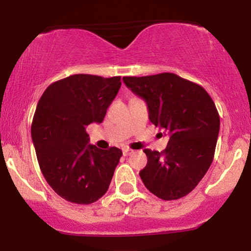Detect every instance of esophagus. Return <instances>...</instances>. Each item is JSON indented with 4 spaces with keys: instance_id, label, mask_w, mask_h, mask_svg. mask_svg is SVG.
I'll list each match as a JSON object with an SVG mask.
<instances>
[{
    "instance_id": "1",
    "label": "esophagus",
    "mask_w": 251,
    "mask_h": 251,
    "mask_svg": "<svg viewBox=\"0 0 251 251\" xmlns=\"http://www.w3.org/2000/svg\"><path fill=\"white\" fill-rule=\"evenodd\" d=\"M131 153H133V151H132V150H129V149H124L123 150V154L125 155V157H126V155H129Z\"/></svg>"
}]
</instances>
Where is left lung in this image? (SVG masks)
<instances>
[{
  "mask_svg": "<svg viewBox=\"0 0 251 251\" xmlns=\"http://www.w3.org/2000/svg\"><path fill=\"white\" fill-rule=\"evenodd\" d=\"M123 80L148 103L150 122L170 137L163 152L144 150L148 164L139 172L144 185L164 201L184 197L197 186L214 160L220 132L214 100L201 86L174 73Z\"/></svg>",
  "mask_w": 251,
  "mask_h": 251,
  "instance_id": "obj_1",
  "label": "left lung"
}]
</instances>
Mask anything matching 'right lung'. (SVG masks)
<instances>
[{
	"mask_svg": "<svg viewBox=\"0 0 251 251\" xmlns=\"http://www.w3.org/2000/svg\"><path fill=\"white\" fill-rule=\"evenodd\" d=\"M120 86V76L75 74L48 86L37 102L31 123L37 162L50 188L71 203H94L108 190L123 152L88 144L86 127L102 123Z\"/></svg>",
	"mask_w": 251,
	"mask_h": 251,
	"instance_id": "right-lung-1",
	"label": "right lung"
}]
</instances>
